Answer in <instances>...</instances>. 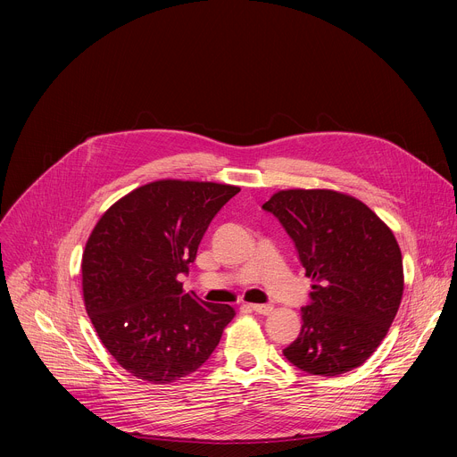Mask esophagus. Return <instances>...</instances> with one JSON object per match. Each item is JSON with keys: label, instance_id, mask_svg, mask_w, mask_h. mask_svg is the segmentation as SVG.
Here are the masks:
<instances>
[{"label": "esophagus", "instance_id": "obj_1", "mask_svg": "<svg viewBox=\"0 0 457 457\" xmlns=\"http://www.w3.org/2000/svg\"><path fill=\"white\" fill-rule=\"evenodd\" d=\"M249 309L258 314H270L273 311V305L270 303H249Z\"/></svg>", "mask_w": 457, "mask_h": 457}]
</instances>
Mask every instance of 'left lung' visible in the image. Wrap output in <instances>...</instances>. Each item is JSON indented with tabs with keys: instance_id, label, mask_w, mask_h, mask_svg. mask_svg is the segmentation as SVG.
<instances>
[{
	"instance_id": "8db88e82",
	"label": "left lung",
	"mask_w": 457,
	"mask_h": 457,
	"mask_svg": "<svg viewBox=\"0 0 457 457\" xmlns=\"http://www.w3.org/2000/svg\"><path fill=\"white\" fill-rule=\"evenodd\" d=\"M262 208L278 219L314 280L300 335L284 356L318 376L360 367L385 338L403 295L393 231L363 203L331 189L278 191Z\"/></svg>"
}]
</instances>
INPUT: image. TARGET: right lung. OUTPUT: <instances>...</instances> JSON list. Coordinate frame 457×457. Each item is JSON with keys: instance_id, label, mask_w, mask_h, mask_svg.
<instances>
[{"instance_id": "obj_1", "label": "right lung", "mask_w": 457, "mask_h": 457, "mask_svg": "<svg viewBox=\"0 0 457 457\" xmlns=\"http://www.w3.org/2000/svg\"><path fill=\"white\" fill-rule=\"evenodd\" d=\"M237 186L157 180L117 201L83 253V296L96 333L132 376L170 383L215 351L235 311L179 282Z\"/></svg>"}]
</instances>
